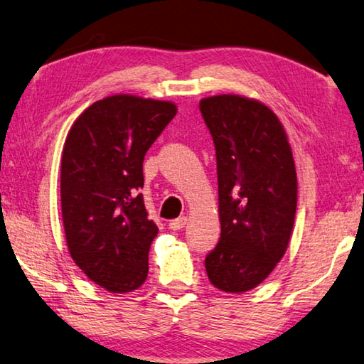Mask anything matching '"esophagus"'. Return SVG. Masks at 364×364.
<instances>
[{
	"label": "esophagus",
	"mask_w": 364,
	"mask_h": 364,
	"mask_svg": "<svg viewBox=\"0 0 364 364\" xmlns=\"http://www.w3.org/2000/svg\"><path fill=\"white\" fill-rule=\"evenodd\" d=\"M186 225H187V218H186V215H181V218H177V219L169 222L171 230H182V228L186 227Z\"/></svg>",
	"instance_id": "1"
}]
</instances>
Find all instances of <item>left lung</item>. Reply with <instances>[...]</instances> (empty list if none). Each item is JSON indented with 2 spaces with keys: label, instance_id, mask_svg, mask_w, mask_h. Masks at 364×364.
I'll list each match as a JSON object with an SVG mask.
<instances>
[{
  "label": "left lung",
  "instance_id": "8db88e82",
  "mask_svg": "<svg viewBox=\"0 0 364 364\" xmlns=\"http://www.w3.org/2000/svg\"><path fill=\"white\" fill-rule=\"evenodd\" d=\"M219 182L220 240L205 260L209 282L246 292L288 250L297 208L294 158L283 124L262 102L237 94L201 99Z\"/></svg>",
  "mask_w": 364,
  "mask_h": 364
}]
</instances>
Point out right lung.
I'll use <instances>...</instances> for the list:
<instances>
[{
  "label": "right lung",
  "mask_w": 364,
  "mask_h": 364,
  "mask_svg": "<svg viewBox=\"0 0 364 364\" xmlns=\"http://www.w3.org/2000/svg\"><path fill=\"white\" fill-rule=\"evenodd\" d=\"M172 102L108 95L82 112L67 134L60 164L68 252L82 273L114 294L140 288L158 235L144 196L146 150L176 117Z\"/></svg>",
  "instance_id": "right-lung-1"
}]
</instances>
